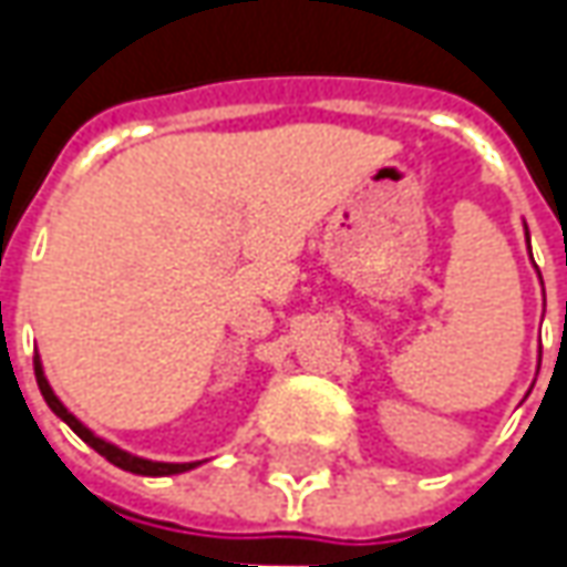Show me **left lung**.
Listing matches in <instances>:
<instances>
[{"mask_svg": "<svg viewBox=\"0 0 567 567\" xmlns=\"http://www.w3.org/2000/svg\"><path fill=\"white\" fill-rule=\"evenodd\" d=\"M527 243H530V236H527Z\"/></svg>", "mask_w": 567, "mask_h": 567, "instance_id": "obj_1", "label": "left lung"}]
</instances>
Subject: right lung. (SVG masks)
<instances>
[{"label": "right lung", "instance_id": "add662e5", "mask_svg": "<svg viewBox=\"0 0 567 567\" xmlns=\"http://www.w3.org/2000/svg\"><path fill=\"white\" fill-rule=\"evenodd\" d=\"M33 375H37V384H40L43 401L50 403V410H53L55 416H59L62 423L72 425V432H75L78 439H84V442L94 447L97 454H103L110 464H116L120 470H128V473H138V476H173V473H186V470L195 467V464H161V461H144V457H135V454H128V451H122V447L103 442V439H97L87 425L78 423L75 416L62 406V401L55 398L53 388H50V381H47V375H43V365H40V360H33Z\"/></svg>", "mask_w": 567, "mask_h": 567}]
</instances>
